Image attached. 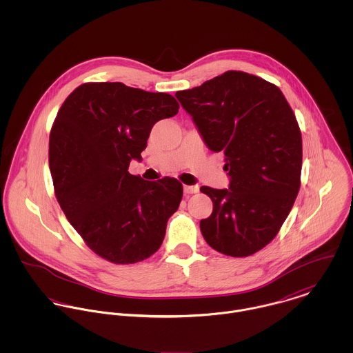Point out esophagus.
<instances>
[{
  "instance_id": "obj_1",
  "label": "esophagus",
  "mask_w": 353,
  "mask_h": 353,
  "mask_svg": "<svg viewBox=\"0 0 353 353\" xmlns=\"http://www.w3.org/2000/svg\"><path fill=\"white\" fill-rule=\"evenodd\" d=\"M183 190H185L186 194H196V193L200 192V188L199 186H188V185H185Z\"/></svg>"
}]
</instances>
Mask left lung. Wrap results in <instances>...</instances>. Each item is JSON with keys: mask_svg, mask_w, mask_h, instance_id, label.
Listing matches in <instances>:
<instances>
[{"mask_svg": "<svg viewBox=\"0 0 353 353\" xmlns=\"http://www.w3.org/2000/svg\"><path fill=\"white\" fill-rule=\"evenodd\" d=\"M206 147L225 156L230 189L202 186L213 212L200 221L216 252L249 256L270 243L301 189L302 134L274 84L228 70L200 87L178 91Z\"/></svg>", "mask_w": 353, "mask_h": 353, "instance_id": "8db88e82", "label": "left lung"}]
</instances>
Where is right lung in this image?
<instances>
[{"label": "right lung", "mask_w": 353, "mask_h": 353, "mask_svg": "<svg viewBox=\"0 0 353 353\" xmlns=\"http://www.w3.org/2000/svg\"><path fill=\"white\" fill-rule=\"evenodd\" d=\"M179 104L164 92L122 83H85L62 103L52 123L49 164L57 201L99 256L136 263L159 250L168 219L183 196L182 183L132 175L153 125Z\"/></svg>", "instance_id": "1"}]
</instances>
